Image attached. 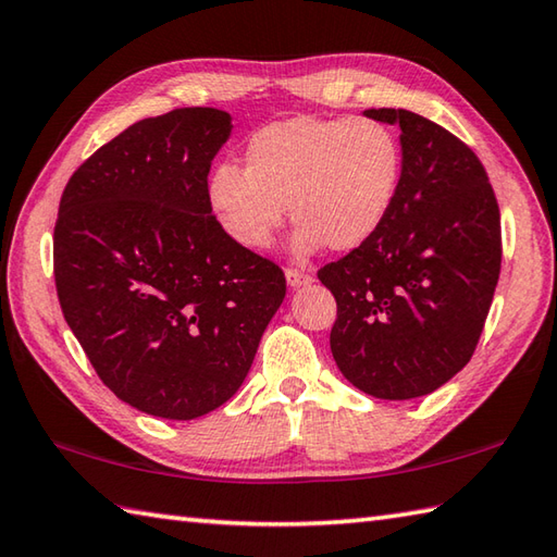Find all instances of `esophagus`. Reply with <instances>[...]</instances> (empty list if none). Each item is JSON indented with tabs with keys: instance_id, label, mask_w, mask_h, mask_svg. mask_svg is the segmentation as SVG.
Returning <instances> with one entry per match:
<instances>
[{
	"instance_id": "obj_1",
	"label": "esophagus",
	"mask_w": 557,
	"mask_h": 557,
	"mask_svg": "<svg viewBox=\"0 0 557 557\" xmlns=\"http://www.w3.org/2000/svg\"><path fill=\"white\" fill-rule=\"evenodd\" d=\"M309 282H311V275H309V272H304V270H294V268H289V270H287V285H289L292 289L309 285Z\"/></svg>"
}]
</instances>
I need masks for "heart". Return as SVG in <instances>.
Instances as JSON below:
<instances>
[{
	"mask_svg": "<svg viewBox=\"0 0 557 557\" xmlns=\"http://www.w3.org/2000/svg\"><path fill=\"white\" fill-rule=\"evenodd\" d=\"M400 181L403 149L386 125L301 115L258 129L246 147V169L220 163L207 181V202L242 248H265L292 207L297 253L325 244L345 253L386 224Z\"/></svg>",
	"mask_w": 557,
	"mask_h": 557,
	"instance_id": "heart-1",
	"label": "heart"
}]
</instances>
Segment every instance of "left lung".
<instances>
[{
  "mask_svg": "<svg viewBox=\"0 0 557 557\" xmlns=\"http://www.w3.org/2000/svg\"><path fill=\"white\" fill-rule=\"evenodd\" d=\"M364 115L400 127V193L379 234L319 280L337 304L331 352L343 376L408 400L475 352L503 263L499 207L481 159L449 129L403 108Z\"/></svg>",
  "mask_w": 557,
  "mask_h": 557,
  "instance_id": "8db88e82",
  "label": "left lung"
}]
</instances>
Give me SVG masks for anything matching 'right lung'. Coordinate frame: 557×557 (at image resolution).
<instances>
[{"label":"right lung","instance_id":"obj_1","mask_svg":"<svg viewBox=\"0 0 557 557\" xmlns=\"http://www.w3.org/2000/svg\"><path fill=\"white\" fill-rule=\"evenodd\" d=\"M216 108L145 117L72 173L52 260L64 321L96 374L147 416L195 420L244 384L287 282L228 238L207 173L232 135Z\"/></svg>","mask_w":557,"mask_h":557}]
</instances>
